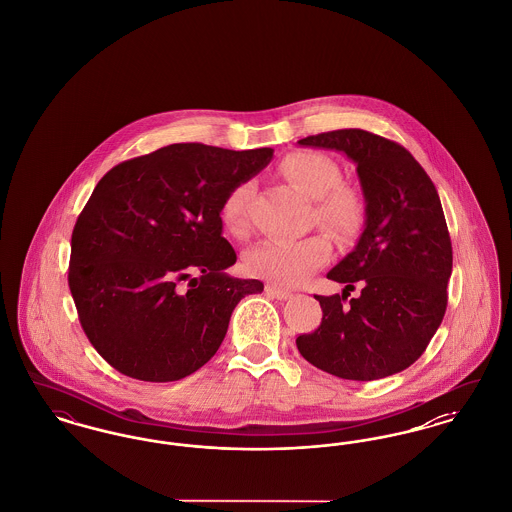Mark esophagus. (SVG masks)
<instances>
[{
    "mask_svg": "<svg viewBox=\"0 0 512 512\" xmlns=\"http://www.w3.org/2000/svg\"><path fill=\"white\" fill-rule=\"evenodd\" d=\"M265 292H267L270 297H276V299H290L293 295L290 290L278 288V286H274V284H267V286H265Z\"/></svg>",
    "mask_w": 512,
    "mask_h": 512,
    "instance_id": "34e87169",
    "label": "esophagus"
}]
</instances>
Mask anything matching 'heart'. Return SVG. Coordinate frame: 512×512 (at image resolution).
Returning <instances> with one entry per match:
<instances>
[{
    "instance_id": "b5f03b06",
    "label": "heart",
    "mask_w": 512,
    "mask_h": 512,
    "mask_svg": "<svg viewBox=\"0 0 512 512\" xmlns=\"http://www.w3.org/2000/svg\"><path fill=\"white\" fill-rule=\"evenodd\" d=\"M282 176L309 197L315 199V219L340 240H353L365 219L363 199L351 188L341 186L340 167L317 151H299L288 155L280 165ZM251 186L242 182L224 195L220 222L236 238L249 230L247 201ZM332 255V244L324 234H311L299 240H268L245 253L249 274L270 280L276 286H299L313 272L324 267Z\"/></svg>"
}]
</instances>
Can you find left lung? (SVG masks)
Listing matches in <instances>:
<instances>
[{
	"label": "left lung",
	"mask_w": 512,
	"mask_h": 512,
	"mask_svg": "<svg viewBox=\"0 0 512 512\" xmlns=\"http://www.w3.org/2000/svg\"><path fill=\"white\" fill-rule=\"evenodd\" d=\"M299 146L345 153L365 195V230L326 276L343 293L315 295L322 322L299 353L343 380L370 382L405 370L426 351L447 309L453 249L438 190L413 155L361 128L307 136ZM362 295L345 304L354 284Z\"/></svg>",
	"instance_id": "1"
}]
</instances>
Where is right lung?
Masks as SVG:
<instances>
[{
  "label": "right lung",
  "mask_w": 512,
  "mask_h": 512,
  "mask_svg": "<svg viewBox=\"0 0 512 512\" xmlns=\"http://www.w3.org/2000/svg\"><path fill=\"white\" fill-rule=\"evenodd\" d=\"M272 153L172 144L99 180L74 224L69 288L115 370L144 382L190 376L217 353L240 299L263 292V282L224 272L236 251L222 238L220 205Z\"/></svg>",
  "instance_id": "add662e5"
}]
</instances>
